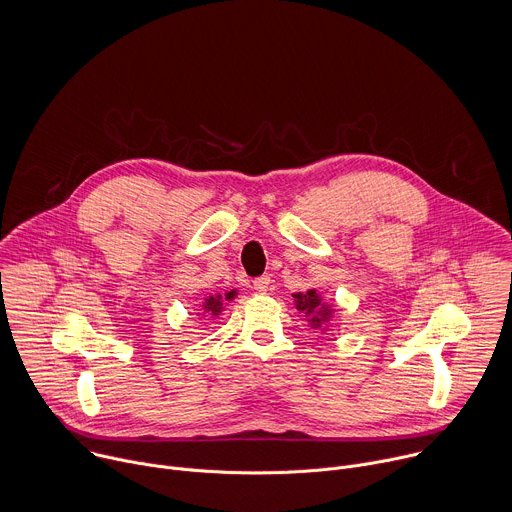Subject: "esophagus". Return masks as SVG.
<instances>
[{"label": "esophagus", "instance_id": "esophagus-1", "mask_svg": "<svg viewBox=\"0 0 512 512\" xmlns=\"http://www.w3.org/2000/svg\"><path fill=\"white\" fill-rule=\"evenodd\" d=\"M269 283H271V277H269V275H261V277H255L253 287H255L259 293H265V291L269 289Z\"/></svg>", "mask_w": 512, "mask_h": 512}]
</instances>
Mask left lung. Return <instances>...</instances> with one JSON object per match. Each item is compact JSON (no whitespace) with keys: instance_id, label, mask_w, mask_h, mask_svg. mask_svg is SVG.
<instances>
[{"instance_id":"8db88e82","label":"left lung","mask_w":512,"mask_h":512,"mask_svg":"<svg viewBox=\"0 0 512 512\" xmlns=\"http://www.w3.org/2000/svg\"><path fill=\"white\" fill-rule=\"evenodd\" d=\"M293 297H295V307H297L301 313L311 315L315 310L318 311V313L315 314V317H311L313 325H319L321 321H325V317H327V309H325V307H321V299L315 295V291H313V289H311V291H307V293H295Z\"/></svg>"}]
</instances>
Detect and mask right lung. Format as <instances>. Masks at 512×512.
<instances>
[{"instance_id": "1", "label": "right lung", "mask_w": 512, "mask_h": 512, "mask_svg": "<svg viewBox=\"0 0 512 512\" xmlns=\"http://www.w3.org/2000/svg\"><path fill=\"white\" fill-rule=\"evenodd\" d=\"M207 311H211L213 315H219L221 309H223V303H221V297H209L207 299V305H205Z\"/></svg>"}]
</instances>
